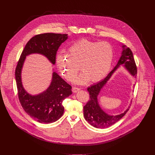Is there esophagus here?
Here are the masks:
<instances>
[{"label":"esophagus","mask_w":155,"mask_h":155,"mask_svg":"<svg viewBox=\"0 0 155 155\" xmlns=\"http://www.w3.org/2000/svg\"><path fill=\"white\" fill-rule=\"evenodd\" d=\"M80 88H79V87H72V91H73V93H74L78 92V91H80Z\"/></svg>","instance_id":"1"}]
</instances>
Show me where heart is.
<instances>
[{"label": "heart", "mask_w": 155, "mask_h": 155, "mask_svg": "<svg viewBox=\"0 0 155 155\" xmlns=\"http://www.w3.org/2000/svg\"><path fill=\"white\" fill-rule=\"evenodd\" d=\"M114 55L113 47L108 42L82 39L71 46L68 54L57 55L56 65L62 75L68 81L75 78L80 65L83 72L75 80L76 83L84 84L90 80L97 82L109 72Z\"/></svg>", "instance_id": "heart-1"}]
</instances>
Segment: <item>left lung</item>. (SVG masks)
Segmentation results:
<instances>
[{"instance_id": "8db88e82", "label": "left lung", "mask_w": 155, "mask_h": 155, "mask_svg": "<svg viewBox=\"0 0 155 155\" xmlns=\"http://www.w3.org/2000/svg\"><path fill=\"white\" fill-rule=\"evenodd\" d=\"M122 48L121 56L114 69L103 80L87 87V89L90 93V100L83 107L84 117L91 126L97 128L104 129L114 124L125 115L130 107H129L124 113L120 115H109L101 109L97 101V96L101 89L120 65L124 64V67L126 70L132 76L135 77L136 76L137 67L132 51L129 48H126L125 45H123Z\"/></svg>"}]
</instances>
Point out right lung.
Returning <instances> with one entry per match:
<instances>
[{"label": "right lung", "instance_id": "right-lung-1", "mask_svg": "<svg viewBox=\"0 0 155 155\" xmlns=\"http://www.w3.org/2000/svg\"><path fill=\"white\" fill-rule=\"evenodd\" d=\"M68 34L45 33L31 38L22 52L15 70L18 99L25 111L41 123H51L59 120L64 114L63 101L72 94V86L57 73H53L48 89L38 95L28 93L22 84L21 71L26 56L38 53L46 56L54 64L57 51L61 43L68 39Z\"/></svg>", "mask_w": 155, "mask_h": 155}]
</instances>
